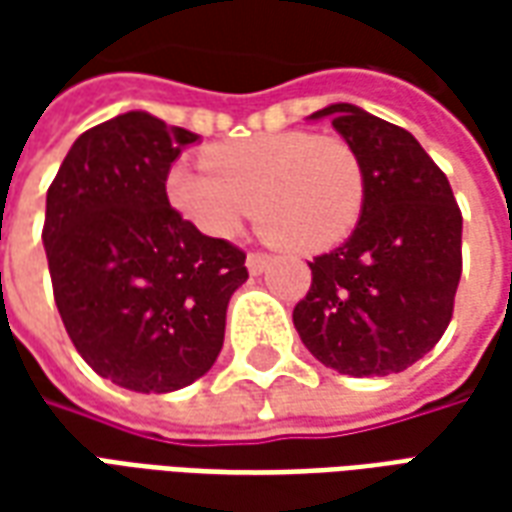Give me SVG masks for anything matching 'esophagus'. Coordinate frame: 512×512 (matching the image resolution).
Returning <instances> with one entry per match:
<instances>
[{
    "mask_svg": "<svg viewBox=\"0 0 512 512\" xmlns=\"http://www.w3.org/2000/svg\"><path fill=\"white\" fill-rule=\"evenodd\" d=\"M268 260H271V257L263 255V252H249V255H246V268H249V274H252V277L263 274L268 266Z\"/></svg>",
    "mask_w": 512,
    "mask_h": 512,
    "instance_id": "34e87169",
    "label": "esophagus"
}]
</instances>
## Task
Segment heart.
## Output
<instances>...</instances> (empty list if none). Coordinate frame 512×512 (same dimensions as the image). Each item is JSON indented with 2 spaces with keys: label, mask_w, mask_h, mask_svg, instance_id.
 I'll use <instances>...</instances> for the list:
<instances>
[{
  "label": "heart",
  "mask_w": 512,
  "mask_h": 512,
  "mask_svg": "<svg viewBox=\"0 0 512 512\" xmlns=\"http://www.w3.org/2000/svg\"><path fill=\"white\" fill-rule=\"evenodd\" d=\"M172 208L202 235L227 241L257 208L268 238L301 255L326 252L354 233L365 208V167L340 136L279 131L233 139L205 153V167L172 164Z\"/></svg>",
  "instance_id": "obj_1"
}]
</instances>
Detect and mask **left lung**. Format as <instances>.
I'll use <instances>...</instances> for the list:
<instances>
[{
    "label": "left lung",
    "instance_id": "1",
    "mask_svg": "<svg viewBox=\"0 0 512 512\" xmlns=\"http://www.w3.org/2000/svg\"><path fill=\"white\" fill-rule=\"evenodd\" d=\"M329 117L365 167V208L343 246L310 263L293 326L321 365L343 376L411 367L450 326L461 282L463 219L450 180L406 128L354 104Z\"/></svg>",
    "mask_w": 512,
    "mask_h": 512
}]
</instances>
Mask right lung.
I'll return each instance as SVG.
<instances>
[{"label": "right lung", "mask_w": 512, "mask_h": 512, "mask_svg": "<svg viewBox=\"0 0 512 512\" xmlns=\"http://www.w3.org/2000/svg\"><path fill=\"white\" fill-rule=\"evenodd\" d=\"M200 136L126 112L84 131L46 194L43 246L76 351L131 392H175L224 343L246 255L202 235L167 200V172Z\"/></svg>", "instance_id": "right-lung-1"}]
</instances>
